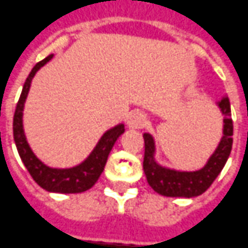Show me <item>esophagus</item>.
Returning <instances> with one entry per match:
<instances>
[{
    "label": "esophagus",
    "instance_id": "1",
    "mask_svg": "<svg viewBox=\"0 0 248 248\" xmlns=\"http://www.w3.org/2000/svg\"><path fill=\"white\" fill-rule=\"evenodd\" d=\"M127 124L128 127L132 128V129H139V128H142L146 124V116L140 112L131 113V116L128 117Z\"/></svg>",
    "mask_w": 248,
    "mask_h": 248
}]
</instances>
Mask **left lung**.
I'll list each match as a JSON object with an SVG mask.
<instances>
[{
  "label": "left lung",
  "instance_id": "left-lung-1",
  "mask_svg": "<svg viewBox=\"0 0 248 248\" xmlns=\"http://www.w3.org/2000/svg\"><path fill=\"white\" fill-rule=\"evenodd\" d=\"M218 108L224 114V136L207 164L195 172H179L158 165L154 159V139L150 134H143V170L147 183L155 192L165 197L192 198L203 194L212 186L225 165L233 142V123L231 119V104L228 97L221 98V101H218Z\"/></svg>",
  "mask_w": 248,
  "mask_h": 248
}]
</instances>
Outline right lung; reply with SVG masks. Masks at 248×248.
Returning <instances> with one entry per match:
<instances>
[{"label": "right lung", "mask_w": 248, "mask_h": 248, "mask_svg": "<svg viewBox=\"0 0 248 248\" xmlns=\"http://www.w3.org/2000/svg\"><path fill=\"white\" fill-rule=\"evenodd\" d=\"M51 57L53 56H47L46 58H43L42 61H39L26 79L19 102L16 105L15 116H13V138H15V143L19 151L20 158L38 186H41L43 190L50 191V192L78 194V192L87 191L97 183L101 173L104 172L109 153L116 143V140L119 139V136L125 131V128H124V124H119L112 129L106 131L99 139L95 149L89 155V158L83 161L78 167L69 168V169H53V168L46 167L36 158L28 146L24 131H23V108H24V102H26L32 78L41 66L50 61Z\"/></svg>", "instance_id": "right-lung-1"}]
</instances>
